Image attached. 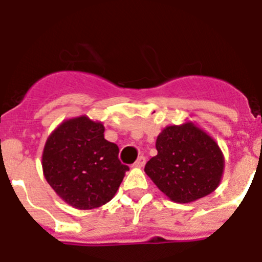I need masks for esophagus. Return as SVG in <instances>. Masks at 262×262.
Listing matches in <instances>:
<instances>
[{"label":"esophagus","instance_id":"obj_1","mask_svg":"<svg viewBox=\"0 0 262 262\" xmlns=\"http://www.w3.org/2000/svg\"><path fill=\"white\" fill-rule=\"evenodd\" d=\"M144 164H146V157L139 156L138 159H137V161L133 164V166L134 167H143Z\"/></svg>","mask_w":262,"mask_h":262}]
</instances>
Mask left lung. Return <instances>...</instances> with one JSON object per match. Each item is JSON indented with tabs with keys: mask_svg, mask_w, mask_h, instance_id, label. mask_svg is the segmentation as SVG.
<instances>
[{
	"mask_svg": "<svg viewBox=\"0 0 262 262\" xmlns=\"http://www.w3.org/2000/svg\"><path fill=\"white\" fill-rule=\"evenodd\" d=\"M156 149L144 171L172 202L197 201L222 182L224 155L215 139L192 121L162 129Z\"/></svg>",
	"mask_w": 262,
	"mask_h": 262,
	"instance_id": "obj_1",
	"label": "left lung"
}]
</instances>
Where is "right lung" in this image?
I'll return each mask as SVG.
<instances>
[{
    "instance_id": "right-lung-1",
    "label": "right lung",
    "mask_w": 262,
    "mask_h": 262,
    "mask_svg": "<svg viewBox=\"0 0 262 262\" xmlns=\"http://www.w3.org/2000/svg\"><path fill=\"white\" fill-rule=\"evenodd\" d=\"M105 126L87 115L63 120L47 138L43 175L56 194L78 210L113 200L129 167L119 161V147L106 141Z\"/></svg>"
}]
</instances>
